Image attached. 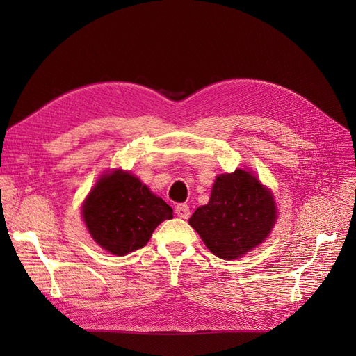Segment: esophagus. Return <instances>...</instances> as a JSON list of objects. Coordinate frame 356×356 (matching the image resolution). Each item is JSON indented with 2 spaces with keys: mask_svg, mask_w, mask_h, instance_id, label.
I'll return each instance as SVG.
<instances>
[{
  "mask_svg": "<svg viewBox=\"0 0 356 356\" xmlns=\"http://www.w3.org/2000/svg\"><path fill=\"white\" fill-rule=\"evenodd\" d=\"M175 212H176V215H177L179 218H181V219H188V218L191 216V209H189L188 204H184V203L176 204Z\"/></svg>",
  "mask_w": 356,
  "mask_h": 356,
  "instance_id": "1",
  "label": "esophagus"
}]
</instances>
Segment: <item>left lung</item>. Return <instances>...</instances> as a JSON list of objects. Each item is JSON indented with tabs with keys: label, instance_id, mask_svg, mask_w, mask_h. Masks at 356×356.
<instances>
[{
	"label": "left lung",
	"instance_id": "8db88e82",
	"mask_svg": "<svg viewBox=\"0 0 356 356\" xmlns=\"http://www.w3.org/2000/svg\"><path fill=\"white\" fill-rule=\"evenodd\" d=\"M275 215L268 189L252 173L238 168L216 177L209 203L195 211L189 225L212 254L235 259L267 238Z\"/></svg>",
	"mask_w": 356,
	"mask_h": 356
}]
</instances>
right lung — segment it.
I'll return each mask as SVG.
<instances>
[{"label":"right lung","mask_w":356,"mask_h":356,"mask_svg":"<svg viewBox=\"0 0 356 356\" xmlns=\"http://www.w3.org/2000/svg\"><path fill=\"white\" fill-rule=\"evenodd\" d=\"M82 215L89 234L102 248L125 255L143 248L160 223L173 218V211L137 177L117 170L97 183Z\"/></svg>","instance_id":"add662e5"}]
</instances>
